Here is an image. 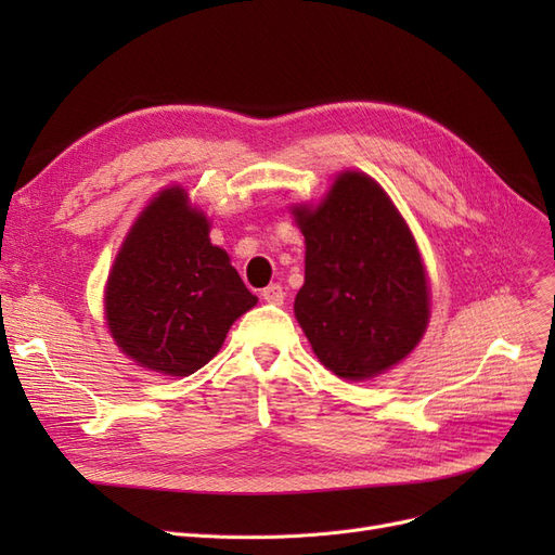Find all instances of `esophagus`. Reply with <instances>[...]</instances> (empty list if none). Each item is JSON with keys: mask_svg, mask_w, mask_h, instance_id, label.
<instances>
[{"mask_svg": "<svg viewBox=\"0 0 555 555\" xmlns=\"http://www.w3.org/2000/svg\"><path fill=\"white\" fill-rule=\"evenodd\" d=\"M261 298L266 300V304L282 306V300H284V289H282V284H268V287L261 292Z\"/></svg>", "mask_w": 555, "mask_h": 555, "instance_id": "34e87169", "label": "esophagus"}]
</instances>
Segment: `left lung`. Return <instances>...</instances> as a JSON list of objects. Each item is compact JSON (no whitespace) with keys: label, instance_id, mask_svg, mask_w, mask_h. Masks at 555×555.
<instances>
[{"label":"left lung","instance_id":"8db88e82","mask_svg":"<svg viewBox=\"0 0 555 555\" xmlns=\"http://www.w3.org/2000/svg\"><path fill=\"white\" fill-rule=\"evenodd\" d=\"M294 215L306 236V282L294 312L317 359L343 379L375 377L405 359L428 324V287L389 196L347 171L322 206Z\"/></svg>","mask_w":555,"mask_h":555}]
</instances>
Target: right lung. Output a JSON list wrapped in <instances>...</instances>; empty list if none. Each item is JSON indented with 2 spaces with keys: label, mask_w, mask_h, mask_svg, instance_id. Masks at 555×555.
<instances>
[{
  "label": "right lung",
  "mask_w": 555,
  "mask_h": 555,
  "mask_svg": "<svg viewBox=\"0 0 555 555\" xmlns=\"http://www.w3.org/2000/svg\"><path fill=\"white\" fill-rule=\"evenodd\" d=\"M255 304L227 251L210 243L204 212L180 188L164 190L141 212L106 284V319L117 347L171 377L204 367Z\"/></svg>",
  "instance_id": "obj_1"
}]
</instances>
